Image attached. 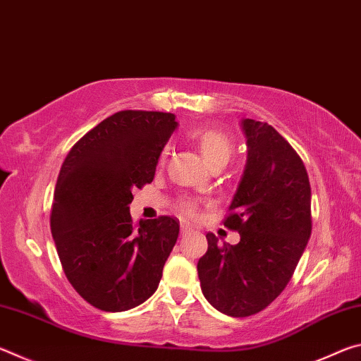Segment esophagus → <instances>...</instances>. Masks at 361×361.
<instances>
[{
  "label": "esophagus",
  "mask_w": 361,
  "mask_h": 361,
  "mask_svg": "<svg viewBox=\"0 0 361 361\" xmlns=\"http://www.w3.org/2000/svg\"><path fill=\"white\" fill-rule=\"evenodd\" d=\"M191 232H192V228H189V226H185V224L181 226V234H183V235L191 234Z\"/></svg>",
  "instance_id": "obj_1"
}]
</instances>
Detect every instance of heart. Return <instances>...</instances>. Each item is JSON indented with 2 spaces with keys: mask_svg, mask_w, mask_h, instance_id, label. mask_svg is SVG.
<instances>
[{
  "mask_svg": "<svg viewBox=\"0 0 361 361\" xmlns=\"http://www.w3.org/2000/svg\"><path fill=\"white\" fill-rule=\"evenodd\" d=\"M188 138L197 146L200 152H202V156L205 157V161L209 162L212 167L219 166V164L226 166V164L229 162L232 152H234V143H232V140L226 135V133L215 129L197 127V129H191L188 132ZM169 151V146H164L161 152H159V164H161V166L166 162ZM195 210H197V204H195L194 200H183L180 204L181 215L194 216Z\"/></svg>",
  "mask_w": 361,
  "mask_h": 361,
  "instance_id": "1",
  "label": "heart"
}]
</instances>
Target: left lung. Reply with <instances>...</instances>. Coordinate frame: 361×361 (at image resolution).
Segmentation results:
<instances>
[{"mask_svg":"<svg viewBox=\"0 0 361 361\" xmlns=\"http://www.w3.org/2000/svg\"><path fill=\"white\" fill-rule=\"evenodd\" d=\"M248 156L224 226L240 234L237 245L209 250L197 262L207 301L229 317L266 309L295 272L312 231L307 170L291 145L267 122L243 119Z\"/></svg>","mask_w":361,"mask_h":361,"instance_id":"1","label":"left lung"}]
</instances>
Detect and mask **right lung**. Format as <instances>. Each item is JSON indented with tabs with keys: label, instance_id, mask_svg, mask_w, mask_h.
Instances as JSON below:
<instances>
[{
	"label": "right lung",
	"instance_id": "obj_1",
	"mask_svg": "<svg viewBox=\"0 0 361 361\" xmlns=\"http://www.w3.org/2000/svg\"><path fill=\"white\" fill-rule=\"evenodd\" d=\"M176 126L172 113L119 111L85 133L60 169L51 212L59 258L73 288L105 312L152 296L178 239V219L135 224L129 212Z\"/></svg>",
	"mask_w": 361,
	"mask_h": 361
}]
</instances>
